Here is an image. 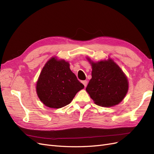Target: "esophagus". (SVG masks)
<instances>
[{"label":"esophagus","instance_id":"obj_1","mask_svg":"<svg viewBox=\"0 0 154 154\" xmlns=\"http://www.w3.org/2000/svg\"><path fill=\"white\" fill-rule=\"evenodd\" d=\"M82 83L83 84V85H84V87H87V81H86V80L82 81Z\"/></svg>","mask_w":154,"mask_h":154}]
</instances>
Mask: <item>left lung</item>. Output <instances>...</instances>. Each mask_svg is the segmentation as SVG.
I'll use <instances>...</instances> for the list:
<instances>
[{
    "instance_id": "8db88e82",
    "label": "left lung",
    "mask_w": 154,
    "mask_h": 154,
    "mask_svg": "<svg viewBox=\"0 0 154 154\" xmlns=\"http://www.w3.org/2000/svg\"><path fill=\"white\" fill-rule=\"evenodd\" d=\"M91 65L92 78L86 87L91 98L101 106L119 103L128 89V80L122 70L112 60L92 62Z\"/></svg>"
}]
</instances>
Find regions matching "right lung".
Here are the masks:
<instances>
[{"label":"right lung","mask_w":154,"mask_h":154,"mask_svg":"<svg viewBox=\"0 0 154 154\" xmlns=\"http://www.w3.org/2000/svg\"><path fill=\"white\" fill-rule=\"evenodd\" d=\"M84 88L65 60L50 59L45 63L36 83V92L48 107L59 109L71 103L76 93Z\"/></svg>","instance_id":"right-lung-1"}]
</instances>
